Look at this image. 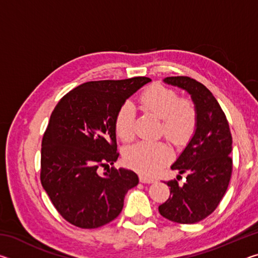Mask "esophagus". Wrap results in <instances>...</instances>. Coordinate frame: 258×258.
<instances>
[{
	"label": "esophagus",
	"mask_w": 258,
	"mask_h": 258,
	"mask_svg": "<svg viewBox=\"0 0 258 258\" xmlns=\"http://www.w3.org/2000/svg\"><path fill=\"white\" fill-rule=\"evenodd\" d=\"M139 178H140V182H142V183H154V182H156L154 177H150V176H147V175H140Z\"/></svg>",
	"instance_id": "1"
}]
</instances>
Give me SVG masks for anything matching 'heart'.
<instances>
[{"label": "heart", "mask_w": 258, "mask_h": 258, "mask_svg": "<svg viewBox=\"0 0 258 258\" xmlns=\"http://www.w3.org/2000/svg\"><path fill=\"white\" fill-rule=\"evenodd\" d=\"M140 106L161 119L160 133L174 145H183L195 133L198 111L189 99H180L176 91L163 84H154L140 97ZM135 110L131 102H124L115 117V131L121 141L130 142L135 137ZM167 143L139 142L126 149L124 160L131 168L143 174H154L172 159Z\"/></svg>", "instance_id": "obj_1"}]
</instances>
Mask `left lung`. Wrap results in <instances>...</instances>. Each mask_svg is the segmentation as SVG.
Wrapping results in <instances>:
<instances>
[{
  "instance_id": "left-lung-1",
  "label": "left lung",
  "mask_w": 258,
  "mask_h": 258,
  "mask_svg": "<svg viewBox=\"0 0 258 258\" xmlns=\"http://www.w3.org/2000/svg\"><path fill=\"white\" fill-rule=\"evenodd\" d=\"M164 82L191 95L198 124L185 149L171 166L180 174L186 173V181L182 185L176 180L166 183L171 186V195L158 211L175 223L194 224L215 211L228 189L232 175V135L220 103L204 84L187 76L166 77Z\"/></svg>"
}]
</instances>
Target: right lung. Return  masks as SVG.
<instances>
[{"label":"right lung","instance_id":"right-lung-1","mask_svg":"<svg viewBox=\"0 0 258 258\" xmlns=\"http://www.w3.org/2000/svg\"><path fill=\"white\" fill-rule=\"evenodd\" d=\"M150 81L87 82L63 95L52 111L42 140L41 183L71 224L95 229L109 223L120 214L127 191L138 185L133 171L109 166L119 156L116 113Z\"/></svg>","mask_w":258,"mask_h":258}]
</instances>
